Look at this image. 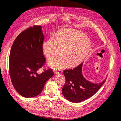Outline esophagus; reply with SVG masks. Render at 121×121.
<instances>
[{"mask_svg": "<svg viewBox=\"0 0 121 121\" xmlns=\"http://www.w3.org/2000/svg\"><path fill=\"white\" fill-rule=\"evenodd\" d=\"M62 73V70L61 69H56L55 70V73L58 74V73H60L61 74Z\"/></svg>", "mask_w": 121, "mask_h": 121, "instance_id": "34e87169", "label": "esophagus"}]
</instances>
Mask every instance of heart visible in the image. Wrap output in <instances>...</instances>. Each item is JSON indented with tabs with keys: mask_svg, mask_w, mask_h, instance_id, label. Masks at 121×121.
<instances>
[{
	"mask_svg": "<svg viewBox=\"0 0 121 121\" xmlns=\"http://www.w3.org/2000/svg\"><path fill=\"white\" fill-rule=\"evenodd\" d=\"M91 44L87 37L78 31L63 29L56 33L54 38H50L43 44V51L53 68L63 67L68 63L70 66L77 65L87 56L91 49ZM62 51H61V49Z\"/></svg>",
	"mask_w": 121,
	"mask_h": 121,
	"instance_id": "b5f03b06",
	"label": "heart"
}]
</instances>
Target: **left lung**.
I'll use <instances>...</instances> for the list:
<instances>
[{
	"label": "left lung",
	"mask_w": 121,
	"mask_h": 121,
	"mask_svg": "<svg viewBox=\"0 0 121 121\" xmlns=\"http://www.w3.org/2000/svg\"><path fill=\"white\" fill-rule=\"evenodd\" d=\"M82 63L76 67L65 69L63 74L65 83L62 93L65 98L72 103H79L91 97L103 86L106 80L99 84L91 83L85 79L82 74Z\"/></svg>",
	"instance_id": "left-lung-1"
}]
</instances>
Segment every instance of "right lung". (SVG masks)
<instances>
[{"instance_id":"add662e5","label":"right lung","mask_w":121,"mask_h":121,"mask_svg":"<svg viewBox=\"0 0 121 121\" xmlns=\"http://www.w3.org/2000/svg\"><path fill=\"white\" fill-rule=\"evenodd\" d=\"M40 26H34L19 34L14 41L9 54V72L17 91L25 97L37 96L49 78L54 75L51 68L38 70L44 66L43 45L44 35Z\"/></svg>"}]
</instances>
